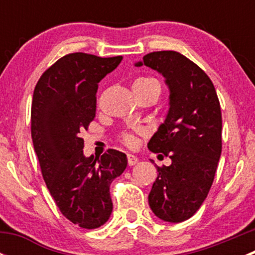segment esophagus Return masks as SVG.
Here are the masks:
<instances>
[{
	"label": "esophagus",
	"mask_w": 255,
	"mask_h": 255,
	"mask_svg": "<svg viewBox=\"0 0 255 255\" xmlns=\"http://www.w3.org/2000/svg\"><path fill=\"white\" fill-rule=\"evenodd\" d=\"M127 160H128V165L133 166L138 163V158L133 154H127Z\"/></svg>",
	"instance_id": "34e87169"
}]
</instances>
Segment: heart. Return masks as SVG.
Here are the masks:
<instances>
[{
  "instance_id": "1",
  "label": "heart",
  "mask_w": 255,
  "mask_h": 255,
  "mask_svg": "<svg viewBox=\"0 0 255 255\" xmlns=\"http://www.w3.org/2000/svg\"><path fill=\"white\" fill-rule=\"evenodd\" d=\"M148 87H156V89L160 91V84L156 79L150 78V76H142V78H138L133 82V90H140V89H148ZM123 143L127 144V145H132L134 142V138L129 133H125L122 135Z\"/></svg>"
}]
</instances>
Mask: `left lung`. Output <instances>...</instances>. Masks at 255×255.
<instances>
[{"mask_svg": "<svg viewBox=\"0 0 255 255\" xmlns=\"http://www.w3.org/2000/svg\"><path fill=\"white\" fill-rule=\"evenodd\" d=\"M143 64L160 73L170 90L168 115L148 148L171 164L155 165L149 206L160 220L182 222L199 210L215 179L222 151L220 101L207 74L177 51H153L135 66Z\"/></svg>", "mask_w": 255, "mask_h": 255, "instance_id": "8db88e82", "label": "left lung"}]
</instances>
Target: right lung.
<instances>
[{
  "label": "right lung",
  "mask_w": 255,
  "mask_h": 255,
  "mask_svg": "<svg viewBox=\"0 0 255 255\" xmlns=\"http://www.w3.org/2000/svg\"><path fill=\"white\" fill-rule=\"evenodd\" d=\"M121 60L68 54L43 73L33 94L30 129L43 179L60 212L86 230L109 221L110 185L127 168L126 154L116 149L86 158L80 137L96 115L99 82Z\"/></svg>",
  "instance_id": "obj_1"
}]
</instances>
